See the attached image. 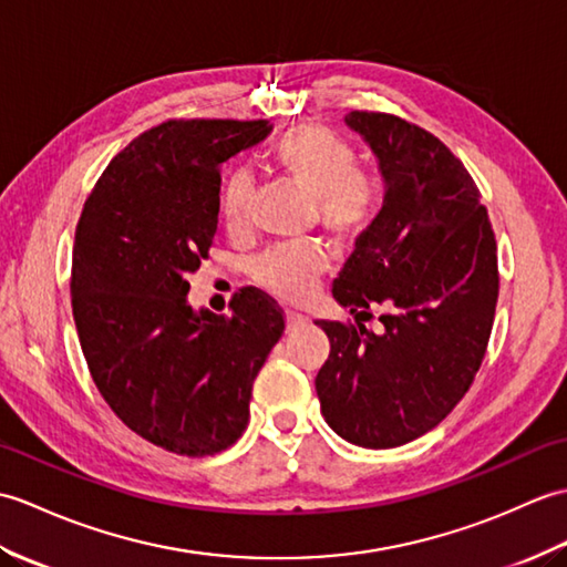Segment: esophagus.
Wrapping results in <instances>:
<instances>
[{
	"label": "esophagus",
	"mask_w": 567,
	"mask_h": 567,
	"mask_svg": "<svg viewBox=\"0 0 567 567\" xmlns=\"http://www.w3.org/2000/svg\"><path fill=\"white\" fill-rule=\"evenodd\" d=\"M308 322L306 316H300L296 310H286V327L288 330H298V327H303Z\"/></svg>",
	"instance_id": "34e87169"
}]
</instances>
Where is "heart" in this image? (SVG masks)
<instances>
[{"mask_svg": "<svg viewBox=\"0 0 567 567\" xmlns=\"http://www.w3.org/2000/svg\"><path fill=\"white\" fill-rule=\"evenodd\" d=\"M267 167L276 177L312 196L322 228L339 243H351L369 228L379 210V184L357 167V153L344 137L324 125L300 123L281 133L267 150ZM251 182L233 172L220 194L225 228L237 233L247 225ZM330 267L320 245L276 247L251 264V279L281 300H303Z\"/></svg>", "mask_w": 567, "mask_h": 567, "instance_id": "obj_1", "label": "heart"}]
</instances>
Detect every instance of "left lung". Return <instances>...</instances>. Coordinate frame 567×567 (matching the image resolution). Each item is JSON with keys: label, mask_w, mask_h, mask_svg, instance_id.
Listing matches in <instances>:
<instances>
[{"label": "left lung", "mask_w": 567, "mask_h": 567, "mask_svg": "<svg viewBox=\"0 0 567 567\" xmlns=\"http://www.w3.org/2000/svg\"><path fill=\"white\" fill-rule=\"evenodd\" d=\"M344 121L379 159L385 196L332 286L357 324L316 322L330 337L316 390L339 436L393 449L468 393L495 320L497 245L481 192L439 137L393 113ZM371 305L386 308L379 333L358 320Z\"/></svg>", "instance_id": "8db88e82"}]
</instances>
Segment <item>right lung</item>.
<instances>
[{"mask_svg": "<svg viewBox=\"0 0 567 567\" xmlns=\"http://www.w3.org/2000/svg\"><path fill=\"white\" fill-rule=\"evenodd\" d=\"M269 133V121L155 125L109 162L74 233L86 367L116 417L172 454L213 456L243 436L251 383L284 334L259 288L235 293L230 318L186 300L218 230L220 165Z\"/></svg>", "mask_w": 567, "mask_h": 567, "instance_id": "1", "label": "right lung"}]
</instances>
